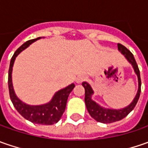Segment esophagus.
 I'll list each match as a JSON object with an SVG mask.
<instances>
[{
  "label": "esophagus",
  "instance_id": "34e87169",
  "mask_svg": "<svg viewBox=\"0 0 148 148\" xmlns=\"http://www.w3.org/2000/svg\"><path fill=\"white\" fill-rule=\"evenodd\" d=\"M86 78H87V77H85V76H81V77H77L76 81H77V83H81V82H84V81H86Z\"/></svg>",
  "mask_w": 148,
  "mask_h": 148
}]
</instances>
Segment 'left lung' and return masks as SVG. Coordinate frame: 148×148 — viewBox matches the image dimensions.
Here are the masks:
<instances>
[{"instance_id":"left-lung-1","label":"left lung","mask_w":148,"mask_h":148,"mask_svg":"<svg viewBox=\"0 0 148 148\" xmlns=\"http://www.w3.org/2000/svg\"><path fill=\"white\" fill-rule=\"evenodd\" d=\"M118 49L125 56L127 60L133 65L134 71L136 72V74L138 76V93L133 100V102L126 108H123L122 110H110V109H105L103 107H100L98 104H96L95 101L91 99V95H93V90L88 83L83 82L82 86L85 88V103H86V109L88 110L89 114L96 121L103 123H110L116 122V121H119L123 118H125L136 106L138 100L139 99L140 93H141L140 71L134 55L126 47H124L120 43H118Z\"/></svg>"}]
</instances>
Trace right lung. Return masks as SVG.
Wrapping results in <instances>:
<instances>
[{"instance_id":"right-lung-1","label":"right lung","mask_w":148,"mask_h":148,"mask_svg":"<svg viewBox=\"0 0 148 148\" xmlns=\"http://www.w3.org/2000/svg\"><path fill=\"white\" fill-rule=\"evenodd\" d=\"M39 38H37L30 39L25 42L15 51L14 55L12 56L10 63L8 73L9 93H10V99L13 103L14 108L16 109V110L27 120L34 123H38V124L52 125L58 122L62 114L64 113L67 98L69 96V94L71 92V90L75 87V85L71 84L67 87L60 90L59 91H58L54 95L53 98L48 104L33 106V105H26L17 98V96L14 94L13 86H12V80H11L12 67L14 65V59L17 57V55L20 53L22 50L26 49L29 44H31L33 42L36 41Z\"/></svg>"}]
</instances>
